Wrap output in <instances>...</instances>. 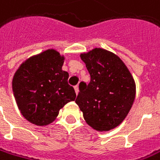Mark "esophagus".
Wrapping results in <instances>:
<instances>
[{
	"mask_svg": "<svg viewBox=\"0 0 160 160\" xmlns=\"http://www.w3.org/2000/svg\"><path fill=\"white\" fill-rule=\"evenodd\" d=\"M74 90L75 93H76V95H78V93H79V86H75Z\"/></svg>",
	"mask_w": 160,
	"mask_h": 160,
	"instance_id": "1",
	"label": "esophagus"
}]
</instances>
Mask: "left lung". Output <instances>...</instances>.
Segmentation results:
<instances>
[{
	"instance_id": "8db88e82",
	"label": "left lung",
	"mask_w": 160,
	"mask_h": 160,
	"mask_svg": "<svg viewBox=\"0 0 160 160\" xmlns=\"http://www.w3.org/2000/svg\"><path fill=\"white\" fill-rule=\"evenodd\" d=\"M90 82H80L75 100L86 122L97 131H109L120 124L135 98V83L129 70L114 53L96 48L80 54Z\"/></svg>"
}]
</instances>
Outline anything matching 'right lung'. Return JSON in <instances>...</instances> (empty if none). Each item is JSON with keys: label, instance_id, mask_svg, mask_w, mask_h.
Returning a JSON list of instances; mask_svg holds the SVG:
<instances>
[{"label": "right lung", "instance_id": "1", "mask_svg": "<svg viewBox=\"0 0 160 160\" xmlns=\"http://www.w3.org/2000/svg\"><path fill=\"white\" fill-rule=\"evenodd\" d=\"M64 57L47 49L21 63L12 80V89L21 114L36 126H47L76 94L62 70Z\"/></svg>", "mask_w": 160, "mask_h": 160}]
</instances>
